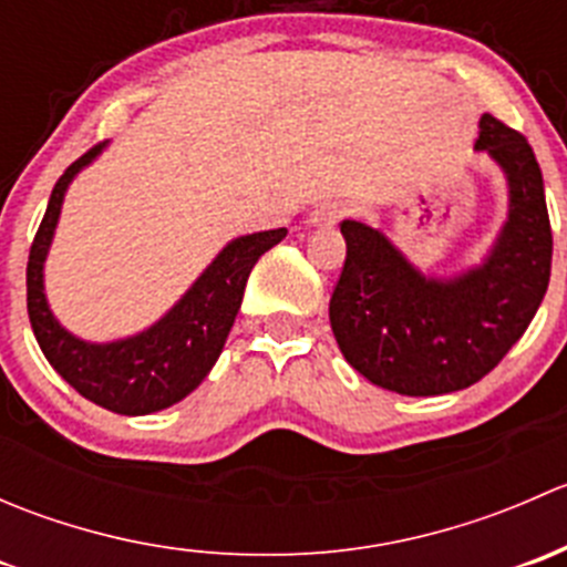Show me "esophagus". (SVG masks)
<instances>
[{"mask_svg": "<svg viewBox=\"0 0 567 567\" xmlns=\"http://www.w3.org/2000/svg\"><path fill=\"white\" fill-rule=\"evenodd\" d=\"M340 216H342L340 205L323 203V205H318V208L310 214V225L316 227V230H329V227H334L337 221H340Z\"/></svg>", "mask_w": 567, "mask_h": 567, "instance_id": "esophagus-1", "label": "esophagus"}]
</instances>
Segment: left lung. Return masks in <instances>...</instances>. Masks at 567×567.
<instances>
[{
    "mask_svg": "<svg viewBox=\"0 0 567 567\" xmlns=\"http://www.w3.org/2000/svg\"><path fill=\"white\" fill-rule=\"evenodd\" d=\"M474 151L505 173L507 219L477 266L422 274L375 227L346 219V266L329 301L342 357L370 384L433 398L477 384L522 340L551 277V225L529 142L494 114Z\"/></svg>",
    "mask_w": 567,
    "mask_h": 567,
    "instance_id": "8db88e82",
    "label": "left lung"
}]
</instances>
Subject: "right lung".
Listing matches in <instances>:
<instances>
[{"mask_svg":"<svg viewBox=\"0 0 567 567\" xmlns=\"http://www.w3.org/2000/svg\"><path fill=\"white\" fill-rule=\"evenodd\" d=\"M106 145L109 142H101L76 158L51 192L27 262V312L40 351L73 390L114 414L142 416L169 409L203 384L236 323L251 268L260 255L288 236V230L279 227L233 238L177 299L173 310L140 334L112 342L82 340L51 312L43 266L54 241L68 186L101 156Z\"/></svg>","mask_w":567,"mask_h":567,"instance_id":"add662e5","label":"right lung"}]
</instances>
